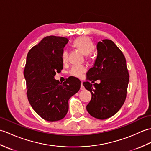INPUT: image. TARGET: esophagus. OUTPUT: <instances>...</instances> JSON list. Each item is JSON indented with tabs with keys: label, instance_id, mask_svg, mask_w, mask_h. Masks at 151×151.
Wrapping results in <instances>:
<instances>
[{
	"label": "esophagus",
	"instance_id": "obj_1",
	"mask_svg": "<svg viewBox=\"0 0 151 151\" xmlns=\"http://www.w3.org/2000/svg\"><path fill=\"white\" fill-rule=\"evenodd\" d=\"M81 90H84L85 88H84V86H83V82H81Z\"/></svg>",
	"mask_w": 151,
	"mask_h": 151
}]
</instances>
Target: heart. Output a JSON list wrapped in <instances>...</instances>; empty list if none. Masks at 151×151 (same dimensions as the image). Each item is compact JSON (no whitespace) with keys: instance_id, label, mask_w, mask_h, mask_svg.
Returning a JSON list of instances; mask_svg holds the SVG:
<instances>
[{"instance_id":"heart-1","label":"heart","mask_w":151,"mask_h":151,"mask_svg":"<svg viewBox=\"0 0 151 151\" xmlns=\"http://www.w3.org/2000/svg\"><path fill=\"white\" fill-rule=\"evenodd\" d=\"M73 45L77 48L84 55H88L94 49V45L91 40L87 36H81L73 41ZM62 58L63 62L68 60V51L64 49L62 52ZM86 70V67L82 65H74L70 70V74L76 77L81 78Z\"/></svg>"}]
</instances>
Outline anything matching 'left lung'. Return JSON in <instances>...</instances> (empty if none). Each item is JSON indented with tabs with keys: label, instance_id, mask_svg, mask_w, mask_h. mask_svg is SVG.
<instances>
[{
	"label": "left lung",
	"instance_id": "obj_1",
	"mask_svg": "<svg viewBox=\"0 0 151 151\" xmlns=\"http://www.w3.org/2000/svg\"><path fill=\"white\" fill-rule=\"evenodd\" d=\"M97 49V58L88 71L87 78L89 81L100 80L101 83L93 86L84 82L83 85L91 93L87 111L91 116L102 120L113 116L124 104L129 74L124 54L111 40L99 41Z\"/></svg>",
	"mask_w": 151,
	"mask_h": 151
}]
</instances>
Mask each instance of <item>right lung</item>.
Segmentation results:
<instances>
[{"mask_svg": "<svg viewBox=\"0 0 151 151\" xmlns=\"http://www.w3.org/2000/svg\"><path fill=\"white\" fill-rule=\"evenodd\" d=\"M66 37H44L30 50L24 70L27 97L34 110L48 121L62 119L69 110V99L81 88L79 79L70 76L63 83L54 78L63 69L62 54Z\"/></svg>", "mask_w": 151, "mask_h": 151, "instance_id": "add662e5", "label": "right lung"}]
</instances>
